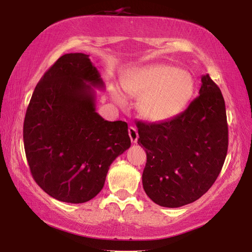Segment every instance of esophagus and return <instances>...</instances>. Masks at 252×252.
Listing matches in <instances>:
<instances>
[{
  "mask_svg": "<svg viewBox=\"0 0 252 252\" xmlns=\"http://www.w3.org/2000/svg\"><path fill=\"white\" fill-rule=\"evenodd\" d=\"M128 135L130 137V141H132L133 143L137 142V139H139V133H137L135 127H133V126L129 127V128H128Z\"/></svg>",
  "mask_w": 252,
  "mask_h": 252,
  "instance_id": "obj_1",
  "label": "esophagus"
}]
</instances>
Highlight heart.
<instances>
[{"mask_svg": "<svg viewBox=\"0 0 252 252\" xmlns=\"http://www.w3.org/2000/svg\"><path fill=\"white\" fill-rule=\"evenodd\" d=\"M127 94L140 97L137 111L153 123L171 120L184 111L194 95L195 80L190 72L178 70L170 64H151L136 68L122 78ZM112 95L122 102L118 92Z\"/></svg>", "mask_w": 252, "mask_h": 252, "instance_id": "heart-1", "label": "heart"}]
</instances>
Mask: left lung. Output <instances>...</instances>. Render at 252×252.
I'll return each mask as SVG.
<instances>
[{
    "mask_svg": "<svg viewBox=\"0 0 252 252\" xmlns=\"http://www.w3.org/2000/svg\"><path fill=\"white\" fill-rule=\"evenodd\" d=\"M137 143L146 148L142 184L151 201L164 208L195 202L215 184L228 148L225 101L209 74L199 95L175 118L136 123Z\"/></svg>",
    "mask_w": 252,
    "mask_h": 252,
    "instance_id": "obj_1",
    "label": "left lung"
}]
</instances>
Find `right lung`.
Here are the masks:
<instances>
[{"instance_id": "1", "label": "right lung", "mask_w": 252, "mask_h": 252, "mask_svg": "<svg viewBox=\"0 0 252 252\" xmlns=\"http://www.w3.org/2000/svg\"><path fill=\"white\" fill-rule=\"evenodd\" d=\"M104 87L89 55L74 53L58 58L33 92L24 120L26 158L36 184L61 202L94 198L110 165L130 147L127 124L96 112L94 88Z\"/></svg>"}]
</instances>
